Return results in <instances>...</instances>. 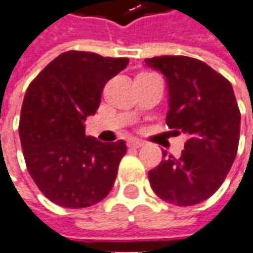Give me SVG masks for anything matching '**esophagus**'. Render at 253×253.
I'll use <instances>...</instances> for the list:
<instances>
[{
    "label": "esophagus",
    "instance_id": "esophagus-1",
    "mask_svg": "<svg viewBox=\"0 0 253 253\" xmlns=\"http://www.w3.org/2000/svg\"><path fill=\"white\" fill-rule=\"evenodd\" d=\"M142 145H144V141L134 140V138L127 141V147H128V148H140Z\"/></svg>",
    "mask_w": 253,
    "mask_h": 253
}]
</instances>
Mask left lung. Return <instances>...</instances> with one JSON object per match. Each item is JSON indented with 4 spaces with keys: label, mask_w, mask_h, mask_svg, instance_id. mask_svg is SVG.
<instances>
[{
    "label": "left lung",
    "mask_w": 253,
    "mask_h": 253,
    "mask_svg": "<svg viewBox=\"0 0 253 253\" xmlns=\"http://www.w3.org/2000/svg\"><path fill=\"white\" fill-rule=\"evenodd\" d=\"M144 63L165 77L166 125L190 135L180 158L163 151L165 159L149 170L151 187L170 204H199L217 191L237 155L241 115L233 87L205 62L188 56H155Z\"/></svg>",
    "instance_id": "left-lung-1"
}]
</instances>
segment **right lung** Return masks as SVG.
<instances>
[{
	"label": "right lung",
	"instance_id": "1",
	"mask_svg": "<svg viewBox=\"0 0 253 253\" xmlns=\"http://www.w3.org/2000/svg\"><path fill=\"white\" fill-rule=\"evenodd\" d=\"M127 65V58L68 51L48 63L26 91L19 122L26 166L56 205L87 208L112 190L126 142L85 135L84 122L97 112L106 82Z\"/></svg>",
	"mask_w": 253,
	"mask_h": 253
}]
</instances>
